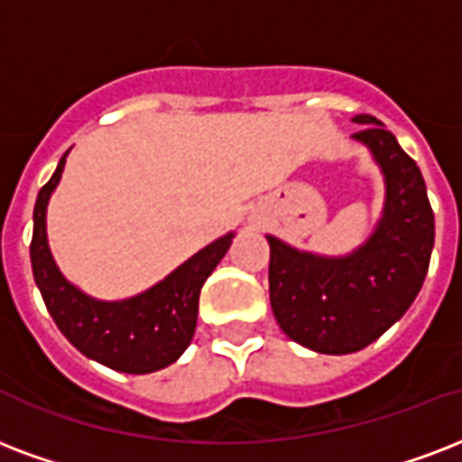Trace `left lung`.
I'll list each match as a JSON object with an SVG mask.
<instances>
[{
  "label": "left lung",
  "instance_id": "8db88e82",
  "mask_svg": "<svg viewBox=\"0 0 462 462\" xmlns=\"http://www.w3.org/2000/svg\"><path fill=\"white\" fill-rule=\"evenodd\" d=\"M387 184L385 216L358 252L325 259L281 239L271 246L269 295L281 329L317 354H354L395 325L421 291L434 249V210L417 162L373 116H356Z\"/></svg>",
  "mask_w": 462,
  "mask_h": 462
}]
</instances>
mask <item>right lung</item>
<instances>
[{
	"instance_id": "right-lung-1",
	"label": "right lung",
	"mask_w": 462,
	"mask_h": 462,
	"mask_svg": "<svg viewBox=\"0 0 462 462\" xmlns=\"http://www.w3.org/2000/svg\"><path fill=\"white\" fill-rule=\"evenodd\" d=\"M65 157L67 152L51 181L38 191L33 208L31 266L45 308L67 341L98 364L135 375L167 368L191 344L200 288L230 249L232 235L200 249L162 283L130 300H91L62 278L45 237V208L62 176Z\"/></svg>"
}]
</instances>
